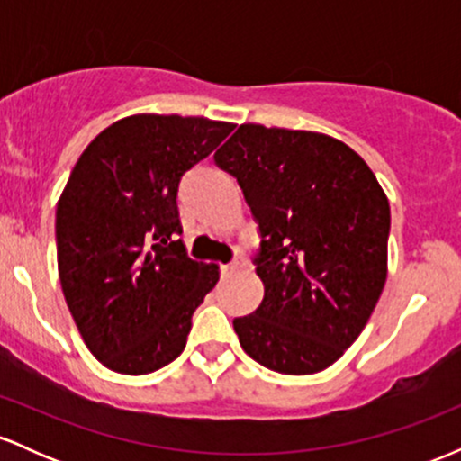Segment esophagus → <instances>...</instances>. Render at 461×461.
<instances>
[{
    "instance_id": "esophagus-1",
    "label": "esophagus",
    "mask_w": 461,
    "mask_h": 461,
    "mask_svg": "<svg viewBox=\"0 0 461 461\" xmlns=\"http://www.w3.org/2000/svg\"><path fill=\"white\" fill-rule=\"evenodd\" d=\"M247 267V260L242 256H236L234 258V262L231 264H227V267H223V273H238V271H242V268Z\"/></svg>"
}]
</instances>
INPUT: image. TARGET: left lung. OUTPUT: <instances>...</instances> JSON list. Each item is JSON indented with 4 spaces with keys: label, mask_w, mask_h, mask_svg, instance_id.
Listing matches in <instances>:
<instances>
[{
    "label": "left lung",
    "mask_w": 461,
    "mask_h": 461,
    "mask_svg": "<svg viewBox=\"0 0 461 461\" xmlns=\"http://www.w3.org/2000/svg\"><path fill=\"white\" fill-rule=\"evenodd\" d=\"M260 225L253 314L240 347L284 375L330 368L357 340L388 277L390 205L362 156L333 136L242 123L214 153Z\"/></svg>",
    "instance_id": "1"
}]
</instances>
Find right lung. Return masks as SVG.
Returning a JSON list of instances; mask_svg holds the SVG:
<instances>
[{"label":"right lung","mask_w":461,"mask_h":461,"mask_svg":"<svg viewBox=\"0 0 461 461\" xmlns=\"http://www.w3.org/2000/svg\"><path fill=\"white\" fill-rule=\"evenodd\" d=\"M234 130L205 116L131 114L91 140L56 208L58 275L79 336L105 368L147 375L186 347L219 264L186 256L179 177Z\"/></svg>","instance_id":"add662e5"}]
</instances>
